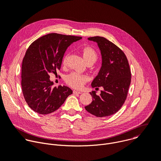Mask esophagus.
<instances>
[{"instance_id": "obj_1", "label": "esophagus", "mask_w": 161, "mask_h": 161, "mask_svg": "<svg viewBox=\"0 0 161 161\" xmlns=\"http://www.w3.org/2000/svg\"><path fill=\"white\" fill-rule=\"evenodd\" d=\"M81 93H82L81 92L76 91V90H73V94H81Z\"/></svg>"}]
</instances>
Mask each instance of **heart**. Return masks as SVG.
Masks as SVG:
<instances>
[{
    "label": "heart",
    "instance_id": "obj_1",
    "mask_svg": "<svg viewBox=\"0 0 161 161\" xmlns=\"http://www.w3.org/2000/svg\"><path fill=\"white\" fill-rule=\"evenodd\" d=\"M82 54L85 60L88 62H95L97 58L96 52L90 47H84L82 49ZM67 55H66L63 59V64H66ZM88 77L85 75H80L76 72H73L67 75L65 78L66 83L75 88H81L83 85L87 81Z\"/></svg>",
    "mask_w": 161,
    "mask_h": 161
}]
</instances>
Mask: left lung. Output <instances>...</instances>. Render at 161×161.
Segmentation results:
<instances>
[{
	"instance_id": "obj_1",
	"label": "left lung",
	"mask_w": 161,
	"mask_h": 161,
	"mask_svg": "<svg viewBox=\"0 0 161 161\" xmlns=\"http://www.w3.org/2000/svg\"><path fill=\"white\" fill-rule=\"evenodd\" d=\"M88 39L97 43L102 56L101 69L91 85L103 90L99 96L96 91L90 92L92 101L85 108L97 117H108L116 113L127 98L131 81L129 64L122 50L107 39L95 36Z\"/></svg>"
}]
</instances>
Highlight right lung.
Wrapping results in <instances>:
<instances>
[{
  "instance_id": "right-lung-1",
  "label": "right lung",
  "mask_w": 161,
  "mask_h": 161,
  "mask_svg": "<svg viewBox=\"0 0 161 161\" xmlns=\"http://www.w3.org/2000/svg\"><path fill=\"white\" fill-rule=\"evenodd\" d=\"M82 37L51 33L34 41L22 62L21 88L29 106L41 114L58 109L73 90L66 86L52 87L50 73L57 74L67 48Z\"/></svg>"
}]
</instances>
